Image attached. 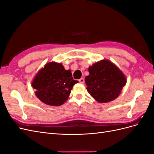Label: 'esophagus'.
<instances>
[{"label": "esophagus", "mask_w": 154, "mask_h": 154, "mask_svg": "<svg viewBox=\"0 0 154 154\" xmlns=\"http://www.w3.org/2000/svg\"><path fill=\"white\" fill-rule=\"evenodd\" d=\"M78 81H79V82H80V83H84V82H85V80H84V79H83V78H80V80H79Z\"/></svg>", "instance_id": "esophagus-1"}]
</instances>
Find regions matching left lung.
<instances>
[{"label": "left lung", "instance_id": "left-lung-1", "mask_svg": "<svg viewBox=\"0 0 154 154\" xmlns=\"http://www.w3.org/2000/svg\"><path fill=\"white\" fill-rule=\"evenodd\" d=\"M85 77L87 89L99 103L113 101L119 96L127 80L123 72L108 60H102L88 67Z\"/></svg>", "mask_w": 154, "mask_h": 154}]
</instances>
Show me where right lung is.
<instances>
[{"label":"right lung","mask_w":154,"mask_h":154,"mask_svg":"<svg viewBox=\"0 0 154 154\" xmlns=\"http://www.w3.org/2000/svg\"><path fill=\"white\" fill-rule=\"evenodd\" d=\"M70 70H66L62 63L49 62L37 72L32 82L37 97L44 103L60 106L66 102L74 84Z\"/></svg>","instance_id":"right-lung-1"}]
</instances>
